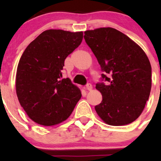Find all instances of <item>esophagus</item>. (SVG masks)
<instances>
[{"label":"esophagus","instance_id":"obj_1","mask_svg":"<svg viewBox=\"0 0 161 161\" xmlns=\"http://www.w3.org/2000/svg\"><path fill=\"white\" fill-rule=\"evenodd\" d=\"M86 89L87 90H91L92 89V86L91 85L90 83H88L86 86Z\"/></svg>","mask_w":161,"mask_h":161}]
</instances>
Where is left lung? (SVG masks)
Returning <instances> with one entry per match:
<instances>
[{"mask_svg": "<svg viewBox=\"0 0 161 161\" xmlns=\"http://www.w3.org/2000/svg\"><path fill=\"white\" fill-rule=\"evenodd\" d=\"M84 34L103 71L96 85L103 97L95 106L97 114L110 125L130 124L139 118L150 97L152 70L147 54L115 29L100 28Z\"/></svg>", "mask_w": 161, "mask_h": 161, "instance_id": "left-lung-1", "label": "left lung"}]
</instances>
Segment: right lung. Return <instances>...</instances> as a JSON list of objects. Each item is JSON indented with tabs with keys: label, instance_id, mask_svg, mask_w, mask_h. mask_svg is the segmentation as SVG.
I'll return each instance as SVG.
<instances>
[{
	"label": "right lung",
	"instance_id": "obj_1",
	"mask_svg": "<svg viewBox=\"0 0 161 161\" xmlns=\"http://www.w3.org/2000/svg\"><path fill=\"white\" fill-rule=\"evenodd\" d=\"M82 32L49 30L22 53L16 73L21 106L36 123L51 126L65 121L82 97L71 80L62 79L64 60L81 44Z\"/></svg>",
	"mask_w": 161,
	"mask_h": 161
}]
</instances>
